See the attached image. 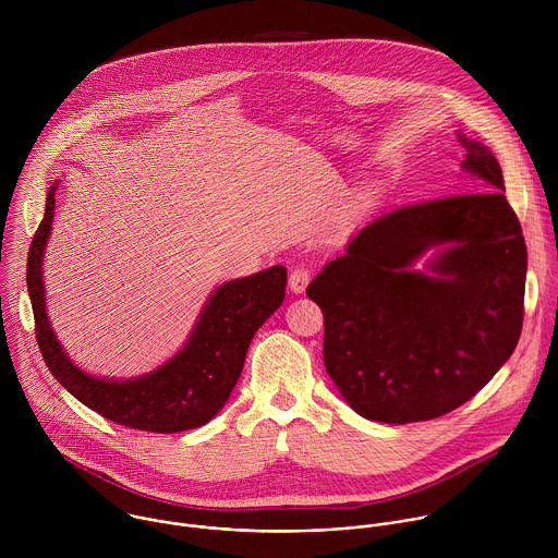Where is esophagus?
Listing matches in <instances>:
<instances>
[{
	"label": "esophagus",
	"mask_w": 558,
	"mask_h": 558,
	"mask_svg": "<svg viewBox=\"0 0 558 558\" xmlns=\"http://www.w3.org/2000/svg\"><path fill=\"white\" fill-rule=\"evenodd\" d=\"M310 281H312V270L305 268V266H296V268L290 272V290H292L294 294H303Z\"/></svg>",
	"instance_id": "34e87169"
}]
</instances>
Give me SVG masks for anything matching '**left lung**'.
<instances>
[{"mask_svg":"<svg viewBox=\"0 0 558 558\" xmlns=\"http://www.w3.org/2000/svg\"><path fill=\"white\" fill-rule=\"evenodd\" d=\"M462 169L487 193L387 213L328 262L307 296L324 314V365L365 418L412 423L477 396L518 345L526 244L502 171L458 135ZM440 245L425 274L413 262Z\"/></svg>","mask_w":558,"mask_h":558,"instance_id":"1","label":"left lung"}]
</instances>
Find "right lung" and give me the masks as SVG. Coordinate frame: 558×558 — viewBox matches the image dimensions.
Listing matches in <instances>:
<instances>
[{
	"instance_id": "1",
	"label": "right lung",
	"mask_w": 558,
	"mask_h": 558,
	"mask_svg": "<svg viewBox=\"0 0 558 558\" xmlns=\"http://www.w3.org/2000/svg\"><path fill=\"white\" fill-rule=\"evenodd\" d=\"M56 184L27 253V292L36 341L56 380L100 416L142 432L175 434L206 425L239 383L255 330L286 296L288 270L272 266L219 286L206 301L184 348L155 372L131 380L94 378L80 369L58 341L45 310L43 255L51 236Z\"/></svg>"
}]
</instances>
